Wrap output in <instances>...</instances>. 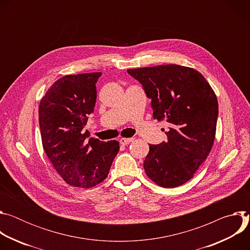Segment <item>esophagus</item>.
Masks as SVG:
<instances>
[{
  "label": "esophagus",
  "instance_id": "obj_1",
  "mask_svg": "<svg viewBox=\"0 0 250 250\" xmlns=\"http://www.w3.org/2000/svg\"><path fill=\"white\" fill-rule=\"evenodd\" d=\"M132 139L133 138H121L120 142H121V145H123V146H127L129 142L132 141Z\"/></svg>",
  "mask_w": 250,
  "mask_h": 250
}]
</instances>
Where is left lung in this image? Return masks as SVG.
Listing matches in <instances>:
<instances>
[{"label": "left lung", "instance_id": "obj_1", "mask_svg": "<svg viewBox=\"0 0 250 250\" xmlns=\"http://www.w3.org/2000/svg\"><path fill=\"white\" fill-rule=\"evenodd\" d=\"M151 100L154 120H166L167 141L149 145L144 167L164 188L180 186L208 157L216 135L217 96L197 70L176 64L127 69Z\"/></svg>", "mask_w": 250, "mask_h": 250}]
</instances>
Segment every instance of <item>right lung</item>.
Returning <instances> with one entry per match:
<instances>
[{"instance_id": "obj_1", "label": "right lung", "mask_w": 250, "mask_h": 250, "mask_svg": "<svg viewBox=\"0 0 250 250\" xmlns=\"http://www.w3.org/2000/svg\"><path fill=\"white\" fill-rule=\"evenodd\" d=\"M101 72L58 79L42 99L39 109L43 149L63 180L91 188L104 181L120 150L117 140L101 141L83 132L94 112L96 83Z\"/></svg>"}]
</instances>
